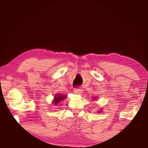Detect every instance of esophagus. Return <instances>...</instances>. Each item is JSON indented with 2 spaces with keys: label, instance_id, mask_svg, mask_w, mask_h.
<instances>
[{
  "label": "esophagus",
  "instance_id": "1",
  "mask_svg": "<svg viewBox=\"0 0 148 148\" xmlns=\"http://www.w3.org/2000/svg\"><path fill=\"white\" fill-rule=\"evenodd\" d=\"M74 93L80 95L82 92V89L80 88H76V89H74Z\"/></svg>",
  "mask_w": 148,
  "mask_h": 148
}]
</instances>
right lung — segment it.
<instances>
[{"label":"right lung","mask_w":148,"mask_h":148,"mask_svg":"<svg viewBox=\"0 0 148 148\" xmlns=\"http://www.w3.org/2000/svg\"><path fill=\"white\" fill-rule=\"evenodd\" d=\"M65 99V96L64 95H61V94H57V95L54 98V104L57 105L58 103H59L60 101H62Z\"/></svg>","instance_id":"1"}]
</instances>
